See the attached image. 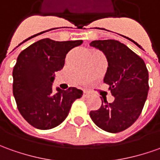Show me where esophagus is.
Masks as SVG:
<instances>
[{"mask_svg":"<svg viewBox=\"0 0 160 160\" xmlns=\"http://www.w3.org/2000/svg\"><path fill=\"white\" fill-rule=\"evenodd\" d=\"M89 94H90V93H89L88 91H83V96H84V97H88Z\"/></svg>","mask_w":160,"mask_h":160,"instance_id":"obj_1","label":"esophagus"}]
</instances>
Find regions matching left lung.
Returning a JSON list of instances; mask_svg holds the SVG:
<instances>
[{"instance_id":"8db88e82","label":"left lung","mask_w":160,"mask_h":160,"mask_svg":"<svg viewBox=\"0 0 160 160\" xmlns=\"http://www.w3.org/2000/svg\"><path fill=\"white\" fill-rule=\"evenodd\" d=\"M105 55L107 71L103 82L110 85L112 103L102 105L90 116L105 132H120L130 127L141 114L149 91V75L145 62L130 48L116 40H97L90 43Z\"/></svg>"}]
</instances>
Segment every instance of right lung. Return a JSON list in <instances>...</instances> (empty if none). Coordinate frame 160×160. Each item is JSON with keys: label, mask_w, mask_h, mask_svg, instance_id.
Masks as SVG:
<instances>
[{"label": "right lung", "mask_w": 160, "mask_h": 160, "mask_svg": "<svg viewBox=\"0 0 160 160\" xmlns=\"http://www.w3.org/2000/svg\"><path fill=\"white\" fill-rule=\"evenodd\" d=\"M82 40L57 42L45 38L25 48L13 69V94L21 115L29 124L48 130L63 122L82 91L75 87L53 91L55 72L64 66L67 53Z\"/></svg>", "instance_id": "1"}]
</instances>
